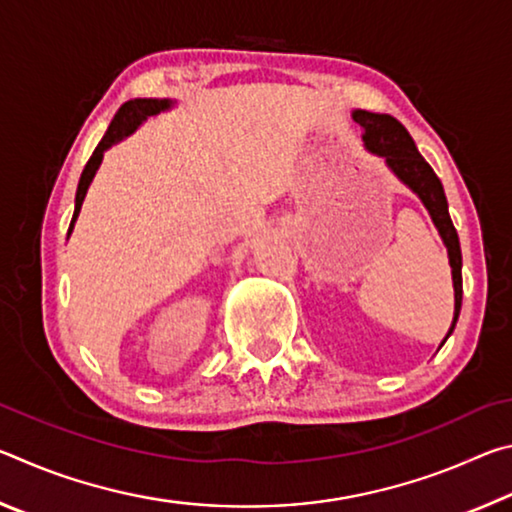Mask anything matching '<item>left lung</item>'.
Listing matches in <instances>:
<instances>
[{"label":"left lung","instance_id":"8db88e82","mask_svg":"<svg viewBox=\"0 0 512 512\" xmlns=\"http://www.w3.org/2000/svg\"><path fill=\"white\" fill-rule=\"evenodd\" d=\"M352 119L357 121L363 131H366L363 142H366L368 149L377 155H384L386 164L395 171V176L420 196V201L429 210L431 219L440 232V237L445 241V246L449 250V264H452L454 298H456L454 323L449 327V334H452L458 314H461V302H463V275H461L463 257H461V244H458V235L452 223V216H449V210H447L443 183H440L436 171L429 167V162L422 158L420 151L415 149V142L409 135V131H406L395 117L377 115V112H368V110H354Z\"/></svg>","mask_w":512,"mask_h":512}]
</instances>
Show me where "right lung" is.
<instances>
[{"instance_id":"obj_1","label":"right lung","mask_w":512,"mask_h":512,"mask_svg":"<svg viewBox=\"0 0 512 512\" xmlns=\"http://www.w3.org/2000/svg\"><path fill=\"white\" fill-rule=\"evenodd\" d=\"M167 108H169V101H158V99H133V101H126L124 106H121V108L117 110V115H115V119L110 121L106 135H103V140L97 144V149H94V153L90 155V160H88V164H85V169H83V173H81L79 189H76L74 216H72V223H69L67 235H69V232H72L76 216H79V212H81L85 192H88V187H90V183H92L94 173H97L99 164H101V160H103V151L110 149V146L115 144V142L124 140L126 135H131V133L135 131V128L140 126L146 117L158 115L160 110H167Z\"/></svg>"}]
</instances>
